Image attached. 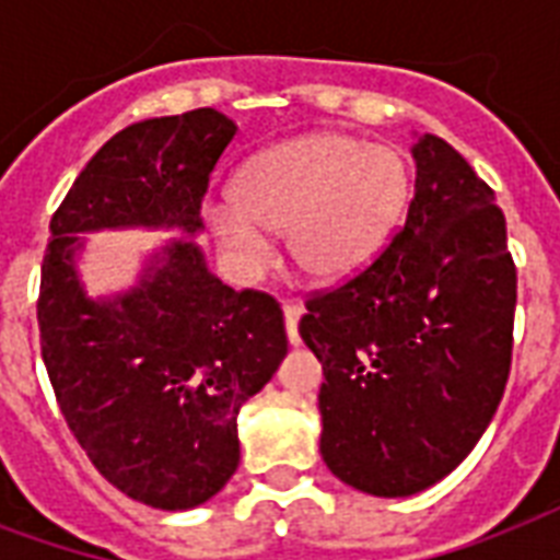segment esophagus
I'll use <instances>...</instances> for the list:
<instances>
[{
	"instance_id": "esophagus-1",
	"label": "esophagus",
	"mask_w": 560,
	"mask_h": 560,
	"mask_svg": "<svg viewBox=\"0 0 560 560\" xmlns=\"http://www.w3.org/2000/svg\"><path fill=\"white\" fill-rule=\"evenodd\" d=\"M303 310L301 306H294V303H285L283 306V320H285V336H289V345L298 348L301 345V332H298V320H301Z\"/></svg>"
}]
</instances>
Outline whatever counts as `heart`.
<instances>
[{
  "label": "heart",
  "instance_id": "1",
  "mask_svg": "<svg viewBox=\"0 0 560 560\" xmlns=\"http://www.w3.org/2000/svg\"><path fill=\"white\" fill-rule=\"evenodd\" d=\"M409 195L402 151L315 131L254 154L233 177V198L203 203V219L242 275L268 262V233H285L301 275L339 283L374 262Z\"/></svg>",
  "mask_w": 560,
  "mask_h": 560
}]
</instances>
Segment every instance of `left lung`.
<instances>
[{"instance_id": "obj_1", "label": "left lung", "mask_w": 560, "mask_h": 560, "mask_svg": "<svg viewBox=\"0 0 560 560\" xmlns=\"http://www.w3.org/2000/svg\"><path fill=\"white\" fill-rule=\"evenodd\" d=\"M402 231L339 289L306 303L303 345L324 368L320 456L371 497L453 474L491 423L511 371L517 271L491 186L423 133Z\"/></svg>"}]
</instances>
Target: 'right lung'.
Returning <instances> with one entry per match:
<instances>
[{"mask_svg": "<svg viewBox=\"0 0 560 560\" xmlns=\"http://www.w3.org/2000/svg\"><path fill=\"white\" fill-rule=\"evenodd\" d=\"M212 107L128 125L104 142L51 215L40 350L72 435L107 482L160 511L201 505L240 467V409L289 353L283 312L233 292L195 236L212 166L236 137ZM175 230L138 283L93 299L84 232Z\"/></svg>", "mask_w": 560, "mask_h": 560, "instance_id": "right-lung-1", "label": "right lung"}]
</instances>
